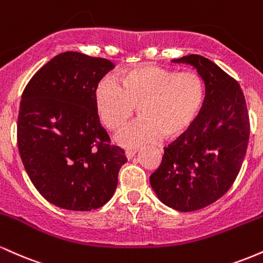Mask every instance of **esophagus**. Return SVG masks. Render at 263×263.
Wrapping results in <instances>:
<instances>
[{
    "instance_id": "1",
    "label": "esophagus",
    "mask_w": 263,
    "mask_h": 263,
    "mask_svg": "<svg viewBox=\"0 0 263 263\" xmlns=\"http://www.w3.org/2000/svg\"><path fill=\"white\" fill-rule=\"evenodd\" d=\"M137 152H138V149H126L125 155H126V157H127L128 159H131V158H134L135 155Z\"/></svg>"
}]
</instances>
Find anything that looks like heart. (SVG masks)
<instances>
[{
	"instance_id": "b5f03b06",
	"label": "heart",
	"mask_w": 263,
	"mask_h": 263,
	"mask_svg": "<svg viewBox=\"0 0 263 263\" xmlns=\"http://www.w3.org/2000/svg\"><path fill=\"white\" fill-rule=\"evenodd\" d=\"M206 98L204 79L197 71L142 65L99 86L95 105L101 122L120 132L140 108L141 121L119 136L123 147L136 148L163 135L177 138L200 116Z\"/></svg>"
}]
</instances>
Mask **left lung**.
Instances as JSON below:
<instances>
[{"mask_svg":"<svg viewBox=\"0 0 263 263\" xmlns=\"http://www.w3.org/2000/svg\"><path fill=\"white\" fill-rule=\"evenodd\" d=\"M173 62L197 68L206 98L194 125L164 147L149 183L162 203L194 211L213 204L234 184L246 155L250 119L238 83L215 63L197 54Z\"/></svg>","mask_w":263,"mask_h":263,"instance_id":"1","label":"left lung"}]
</instances>
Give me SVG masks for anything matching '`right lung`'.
Instances as JSON below:
<instances>
[{"label":"right lung","mask_w":263,"mask_h":263,"mask_svg":"<svg viewBox=\"0 0 263 263\" xmlns=\"http://www.w3.org/2000/svg\"><path fill=\"white\" fill-rule=\"evenodd\" d=\"M114 64L65 52L33 75L22 93L17 143L41 195L62 209L89 211L110 200L125 151L111 143L99 120V81Z\"/></svg>","instance_id":"obj_1"}]
</instances>
